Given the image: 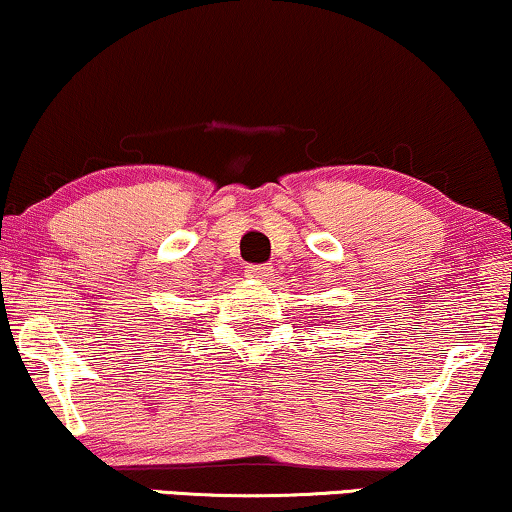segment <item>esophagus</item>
Here are the masks:
<instances>
[{"label":"esophagus","mask_w":512,"mask_h":512,"mask_svg":"<svg viewBox=\"0 0 512 512\" xmlns=\"http://www.w3.org/2000/svg\"><path fill=\"white\" fill-rule=\"evenodd\" d=\"M244 275L256 279V282H265V279L272 277V265H247Z\"/></svg>","instance_id":"esophagus-1"}]
</instances>
